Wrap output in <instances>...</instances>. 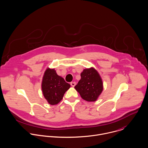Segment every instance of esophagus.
<instances>
[{"label": "esophagus", "instance_id": "34e87169", "mask_svg": "<svg viewBox=\"0 0 148 148\" xmlns=\"http://www.w3.org/2000/svg\"><path fill=\"white\" fill-rule=\"evenodd\" d=\"M70 85L73 86V87H74L75 86V85H76V82H71L70 83Z\"/></svg>", "mask_w": 148, "mask_h": 148}]
</instances>
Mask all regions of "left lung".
I'll return each mask as SVG.
<instances>
[{
  "mask_svg": "<svg viewBox=\"0 0 148 148\" xmlns=\"http://www.w3.org/2000/svg\"><path fill=\"white\" fill-rule=\"evenodd\" d=\"M81 78L75 89L81 97L87 101H95L103 90L102 79L96 70L91 67L83 70Z\"/></svg>",
  "mask_w": 148,
  "mask_h": 148,
  "instance_id": "left-lung-1",
  "label": "left lung"
}]
</instances>
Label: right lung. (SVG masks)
Returning <instances> with one entry per match:
<instances>
[{
  "mask_svg": "<svg viewBox=\"0 0 148 148\" xmlns=\"http://www.w3.org/2000/svg\"><path fill=\"white\" fill-rule=\"evenodd\" d=\"M70 88V85L58 75L55 69L48 68L45 70L42 78L41 89L45 99L49 104H58Z\"/></svg>",
  "mask_w": 148,
  "mask_h": 148,
  "instance_id": "obj_1",
  "label": "right lung"
}]
</instances>
